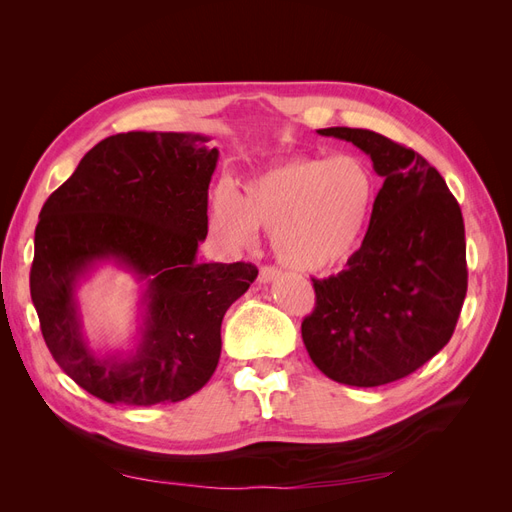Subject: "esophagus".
Instances as JSON below:
<instances>
[{
    "instance_id": "obj_1",
    "label": "esophagus",
    "mask_w": 512,
    "mask_h": 512,
    "mask_svg": "<svg viewBox=\"0 0 512 512\" xmlns=\"http://www.w3.org/2000/svg\"><path fill=\"white\" fill-rule=\"evenodd\" d=\"M280 275H282L280 269H275V267H269V265H267V267L260 269L258 280H260V284H271V282H275Z\"/></svg>"
}]
</instances>
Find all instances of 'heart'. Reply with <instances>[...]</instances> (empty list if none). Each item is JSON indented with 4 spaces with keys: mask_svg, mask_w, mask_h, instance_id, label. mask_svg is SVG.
<instances>
[{
    "mask_svg": "<svg viewBox=\"0 0 512 512\" xmlns=\"http://www.w3.org/2000/svg\"><path fill=\"white\" fill-rule=\"evenodd\" d=\"M376 177L356 156H297L211 196V226L237 247L273 230L275 254L299 271H329L346 262L365 237Z\"/></svg>",
    "mask_w": 512,
    "mask_h": 512,
    "instance_id": "b5f03b06",
    "label": "heart"
}]
</instances>
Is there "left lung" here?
<instances>
[{
    "instance_id": "obj_1",
    "label": "left lung",
    "mask_w": 512,
    "mask_h": 512,
    "mask_svg": "<svg viewBox=\"0 0 512 512\" xmlns=\"http://www.w3.org/2000/svg\"><path fill=\"white\" fill-rule=\"evenodd\" d=\"M365 151L384 179L348 267L312 280L301 324L309 359L348 386L410 376L451 339L468 290L466 228L446 181L423 156L378 132L324 128Z\"/></svg>"
}]
</instances>
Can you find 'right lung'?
<instances>
[{
  "instance_id": "add662e5",
  "label": "right lung",
  "mask_w": 512,
  "mask_h": 512,
  "mask_svg": "<svg viewBox=\"0 0 512 512\" xmlns=\"http://www.w3.org/2000/svg\"><path fill=\"white\" fill-rule=\"evenodd\" d=\"M205 134L128 132L85 153L46 198L29 290L55 363L106 404H175L203 389L222 320L256 280L250 262H203L209 183L220 151ZM102 261L146 282L132 353L100 355L82 335L75 286Z\"/></svg>"
}]
</instances>
